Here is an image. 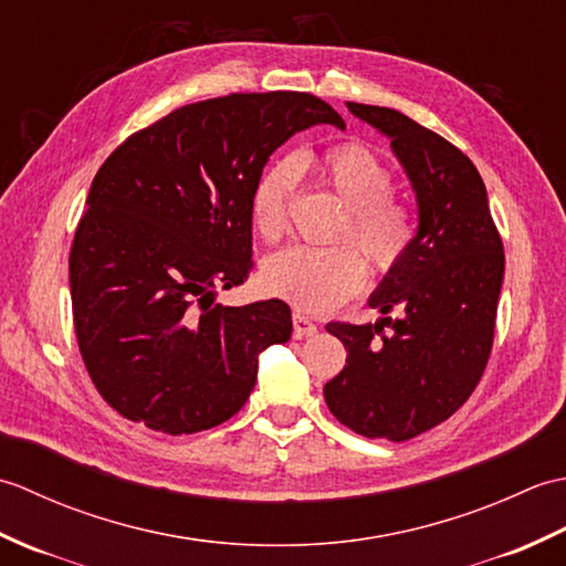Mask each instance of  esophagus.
I'll return each mask as SVG.
<instances>
[{
	"label": "esophagus",
	"mask_w": 566,
	"mask_h": 566,
	"mask_svg": "<svg viewBox=\"0 0 566 566\" xmlns=\"http://www.w3.org/2000/svg\"><path fill=\"white\" fill-rule=\"evenodd\" d=\"M316 323L308 321L304 314H294V335L296 338H311V335H316Z\"/></svg>",
	"instance_id": "esophagus-1"
}]
</instances>
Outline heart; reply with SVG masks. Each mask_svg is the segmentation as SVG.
<instances>
[{
	"label": "heart",
	"instance_id": "obj_1",
	"mask_svg": "<svg viewBox=\"0 0 566 566\" xmlns=\"http://www.w3.org/2000/svg\"><path fill=\"white\" fill-rule=\"evenodd\" d=\"M314 172L345 203L338 233L363 248L375 270L389 272L413 243V219L403 203L389 195L391 172L377 153L359 143H338L314 160H280L268 167L252 189V223L262 240L276 243L290 228L296 191V167ZM367 276L365 260L353 243L326 248L292 245L276 252L262 268L264 292L284 298L298 311L323 314L350 298Z\"/></svg>",
	"mask_w": 566,
	"mask_h": 566
}]
</instances>
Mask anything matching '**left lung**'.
<instances>
[{"label": "left lung", "instance_id": "obj_1", "mask_svg": "<svg viewBox=\"0 0 566 566\" xmlns=\"http://www.w3.org/2000/svg\"><path fill=\"white\" fill-rule=\"evenodd\" d=\"M347 109L391 140L413 187L418 228L403 260L369 296L381 318L326 326L345 345L347 365L323 396L357 436L403 442L448 420L482 379L503 245L482 175L462 150L387 106L347 102Z\"/></svg>", "mask_w": 566, "mask_h": 566}]
</instances>
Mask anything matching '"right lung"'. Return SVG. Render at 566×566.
Segmentation results:
<instances>
[{"label": "right lung", "instance_id": "add662e5", "mask_svg": "<svg viewBox=\"0 0 566 566\" xmlns=\"http://www.w3.org/2000/svg\"><path fill=\"white\" fill-rule=\"evenodd\" d=\"M345 128L314 94L187 104L122 143L90 187L70 250L77 345L104 401L167 436L235 416L260 353L292 338L280 298L216 304L252 268V189L298 130Z\"/></svg>", "mask_w": 566, "mask_h": 566}]
</instances>
